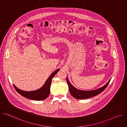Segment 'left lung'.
Returning a JSON list of instances; mask_svg holds the SVG:
<instances>
[{
  "label": "left lung",
  "instance_id": "left-lung-1",
  "mask_svg": "<svg viewBox=\"0 0 127 127\" xmlns=\"http://www.w3.org/2000/svg\"><path fill=\"white\" fill-rule=\"evenodd\" d=\"M67 82L68 85L69 92L71 95L75 98L77 99H88L94 96L97 95L98 94L102 93L108 86V84L111 80V79L106 83V84L96 90H94L92 91H83L80 90L75 88L72 84L70 83L68 78H66Z\"/></svg>",
  "mask_w": 127,
  "mask_h": 127
}]
</instances>
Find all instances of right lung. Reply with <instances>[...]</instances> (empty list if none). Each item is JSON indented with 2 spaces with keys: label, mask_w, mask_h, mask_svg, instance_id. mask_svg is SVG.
Segmentation results:
<instances>
[{
  "label": "right lung",
  "mask_w": 127,
  "mask_h": 127,
  "mask_svg": "<svg viewBox=\"0 0 127 127\" xmlns=\"http://www.w3.org/2000/svg\"><path fill=\"white\" fill-rule=\"evenodd\" d=\"M60 69H57L53 73H52L49 78L46 80L44 85L41 88L33 91H25L17 88L13 84L14 88L16 91L21 96L30 99L31 100L41 101L46 99L50 94V86L52 78L55 76V74L59 71Z\"/></svg>",
  "instance_id": "add662e5"
}]
</instances>
